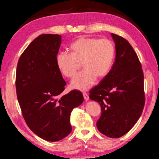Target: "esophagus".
<instances>
[{
    "instance_id": "obj_1",
    "label": "esophagus",
    "mask_w": 159,
    "mask_h": 159,
    "mask_svg": "<svg viewBox=\"0 0 159 159\" xmlns=\"http://www.w3.org/2000/svg\"><path fill=\"white\" fill-rule=\"evenodd\" d=\"M83 97H84V99H85V101H88V100H89V96H88V94L85 93V92H83Z\"/></svg>"
}]
</instances>
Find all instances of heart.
<instances>
[{"instance_id":"1","label":"heart","mask_w":159,"mask_h":159,"mask_svg":"<svg viewBox=\"0 0 159 159\" xmlns=\"http://www.w3.org/2000/svg\"><path fill=\"white\" fill-rule=\"evenodd\" d=\"M70 54L59 52L56 57L59 70L68 78L74 76L82 63L84 70L74 78L72 88L86 91L92 87L98 78L107 75L115 56V46L107 39L81 37L71 43Z\"/></svg>"}]
</instances>
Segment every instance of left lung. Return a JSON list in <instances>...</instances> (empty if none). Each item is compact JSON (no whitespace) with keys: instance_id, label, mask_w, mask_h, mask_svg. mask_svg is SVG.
Wrapping results in <instances>:
<instances>
[{"instance_id":"1","label":"left lung","mask_w":159,"mask_h":159,"mask_svg":"<svg viewBox=\"0 0 159 159\" xmlns=\"http://www.w3.org/2000/svg\"><path fill=\"white\" fill-rule=\"evenodd\" d=\"M116 43L112 68L97 86L89 98L100 104L102 113L96 126L101 133L119 138L139 120L145 104L143 73L136 52L126 39L111 33Z\"/></svg>"}]
</instances>
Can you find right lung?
Listing matches in <instances>:
<instances>
[{
	"instance_id": "right-lung-1",
	"label": "right lung",
	"mask_w": 159,
	"mask_h": 159,
	"mask_svg": "<svg viewBox=\"0 0 159 159\" xmlns=\"http://www.w3.org/2000/svg\"><path fill=\"white\" fill-rule=\"evenodd\" d=\"M61 36L39 35L20 56L16 70L17 98L26 124L48 141H58L72 131L74 108L83 102L82 93L72 90L60 96L66 83L56 64Z\"/></svg>"
}]
</instances>
